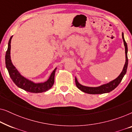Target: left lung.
<instances>
[{"mask_svg":"<svg viewBox=\"0 0 132 132\" xmlns=\"http://www.w3.org/2000/svg\"><path fill=\"white\" fill-rule=\"evenodd\" d=\"M122 38L123 39L124 45L125 47V54H126V62L124 64L123 69H122L121 73L120 75L117 77L114 80L111 81L109 83L106 84H103L102 85H100L97 87H89V86H84L80 84H79L78 81L77 80L76 77H75V82L76 86L79 88L80 91L85 93L90 94H104V93H108L111 92L116 88L117 86L120 84V83L121 82L122 78L126 75V71H127V66H128V57H127V45L126 43L125 39L124 38V34L122 33Z\"/></svg>","mask_w":132,"mask_h":132,"instance_id":"1","label":"left lung"}]
</instances>
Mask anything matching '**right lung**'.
Returning a JSON list of instances; mask_svg holds the SVG:
<instances>
[{"label": "right lung", "mask_w": 132, "mask_h": 132, "mask_svg": "<svg viewBox=\"0 0 132 132\" xmlns=\"http://www.w3.org/2000/svg\"><path fill=\"white\" fill-rule=\"evenodd\" d=\"M12 38V36L11 37L8 42V49L5 55V64L12 81L19 88L30 93H40L48 91L53 85L55 71L57 68H55L52 71L48 80L43 83H35L23 76L12 64L11 59V42Z\"/></svg>", "instance_id": "add662e5"}]
</instances>
